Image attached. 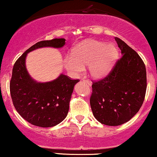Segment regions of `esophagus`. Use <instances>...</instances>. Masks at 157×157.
Returning <instances> with one entry per match:
<instances>
[{"label":"esophagus","instance_id":"esophagus-1","mask_svg":"<svg viewBox=\"0 0 157 157\" xmlns=\"http://www.w3.org/2000/svg\"><path fill=\"white\" fill-rule=\"evenodd\" d=\"M82 81H83V82H86V83H87L88 85H89V86H91V85H92V82H91V81L90 80H87V79H86V78H83L82 80Z\"/></svg>","mask_w":157,"mask_h":157}]
</instances>
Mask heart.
<instances>
[{
  "instance_id": "heart-1",
  "label": "heart",
  "mask_w": 157,
  "mask_h": 157,
  "mask_svg": "<svg viewBox=\"0 0 157 157\" xmlns=\"http://www.w3.org/2000/svg\"><path fill=\"white\" fill-rule=\"evenodd\" d=\"M117 57V50L112 44L96 40H86L72 49L71 55L63 59L65 68L77 76L89 66L90 75L99 79L105 77L113 67Z\"/></svg>"
}]
</instances>
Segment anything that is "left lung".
Instances as JSON below:
<instances>
[{
  "label": "left lung",
  "mask_w": 157,
  "mask_h": 157,
  "mask_svg": "<svg viewBox=\"0 0 157 157\" xmlns=\"http://www.w3.org/2000/svg\"><path fill=\"white\" fill-rule=\"evenodd\" d=\"M122 57L102 80L93 82L90 105L97 121L109 126L131 120L143 103L147 88L146 68L140 55L115 37Z\"/></svg>",
  "instance_id": "left-lung-1"
}]
</instances>
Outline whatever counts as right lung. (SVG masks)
Wrapping results in <instances>:
<instances>
[{
  "instance_id": "add662e5",
  "label": "right lung",
  "mask_w": 157,
  "mask_h": 157,
  "mask_svg": "<svg viewBox=\"0 0 157 157\" xmlns=\"http://www.w3.org/2000/svg\"><path fill=\"white\" fill-rule=\"evenodd\" d=\"M65 41L64 38L40 41L28 48L13 66L10 81L13 105L19 114L34 125L49 128L60 123L67 116L71 94L79 80L61 74L52 81L37 82L26 69L27 54L40 48H62Z\"/></svg>"
}]
</instances>
